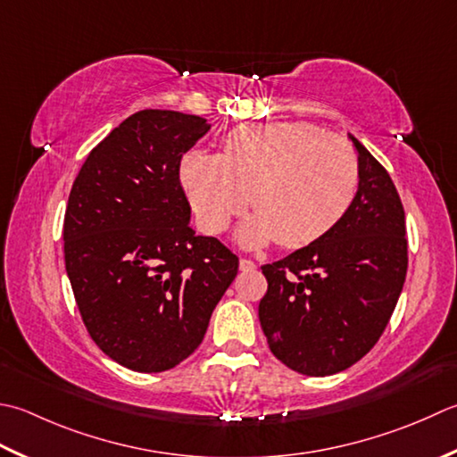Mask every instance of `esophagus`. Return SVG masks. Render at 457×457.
I'll return each mask as SVG.
<instances>
[{
	"label": "esophagus",
	"mask_w": 457,
	"mask_h": 457,
	"mask_svg": "<svg viewBox=\"0 0 457 457\" xmlns=\"http://www.w3.org/2000/svg\"><path fill=\"white\" fill-rule=\"evenodd\" d=\"M255 262H252V259H247V257H241L239 259V270L241 271H253L255 270Z\"/></svg>",
	"instance_id": "esophagus-1"
}]
</instances>
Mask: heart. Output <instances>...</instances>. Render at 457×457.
<instances>
[{
	"label": "heart",
	"instance_id": "1",
	"mask_svg": "<svg viewBox=\"0 0 457 457\" xmlns=\"http://www.w3.org/2000/svg\"><path fill=\"white\" fill-rule=\"evenodd\" d=\"M180 180L200 226L221 234L247 204L255 210L239 228L245 247L277 237L283 247L309 245L328 234L353 208L361 162L341 137L311 124H244L221 152H190Z\"/></svg>",
	"mask_w": 457,
	"mask_h": 457
}]
</instances>
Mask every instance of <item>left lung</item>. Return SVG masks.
<instances>
[{
  "mask_svg": "<svg viewBox=\"0 0 457 457\" xmlns=\"http://www.w3.org/2000/svg\"><path fill=\"white\" fill-rule=\"evenodd\" d=\"M361 186L337 226L263 265L259 323L271 353L307 377L337 374L378 343L408 270L404 208L386 170L353 134Z\"/></svg>",
  "mask_w": 457,
  "mask_h": 457,
  "instance_id": "left-lung-1",
  "label": "left lung"
}]
</instances>
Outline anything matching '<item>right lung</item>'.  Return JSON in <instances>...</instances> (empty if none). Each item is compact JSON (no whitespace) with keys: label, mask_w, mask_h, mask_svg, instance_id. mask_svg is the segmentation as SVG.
<instances>
[{"label":"right lung","mask_w":457,"mask_h":457,"mask_svg":"<svg viewBox=\"0 0 457 457\" xmlns=\"http://www.w3.org/2000/svg\"><path fill=\"white\" fill-rule=\"evenodd\" d=\"M210 124L134 112L91 150L62 223L65 267L83 323L114 362L164 372L187 359L236 279L239 259L195 236L180 160Z\"/></svg>","instance_id":"1"}]
</instances>
